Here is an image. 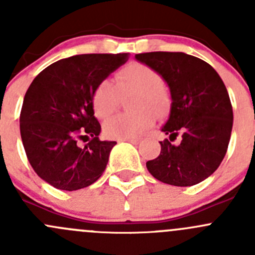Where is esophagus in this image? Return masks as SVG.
<instances>
[{
  "mask_svg": "<svg viewBox=\"0 0 255 255\" xmlns=\"http://www.w3.org/2000/svg\"><path fill=\"white\" fill-rule=\"evenodd\" d=\"M125 140V142H128V143H132V144H139L140 140L139 139H122Z\"/></svg>",
  "mask_w": 255,
  "mask_h": 255,
  "instance_id": "1",
  "label": "esophagus"
}]
</instances>
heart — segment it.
Segmentation results:
<instances>
[{
    "instance_id": "heart-1",
    "label": "heart",
    "mask_w": 255,
    "mask_h": 255,
    "mask_svg": "<svg viewBox=\"0 0 255 255\" xmlns=\"http://www.w3.org/2000/svg\"><path fill=\"white\" fill-rule=\"evenodd\" d=\"M163 79L154 69L143 63H130L121 69L111 81H101L92 96V106L99 118L111 116L120 104V95L137 92L133 99L132 115H117L104 125L106 137L112 139H137L155 123V115L165 116L170 99L163 86ZM151 108L153 110H150Z\"/></svg>"
}]
</instances>
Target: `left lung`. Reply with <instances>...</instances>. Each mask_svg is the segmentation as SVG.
<instances>
[{
  "mask_svg": "<svg viewBox=\"0 0 255 255\" xmlns=\"http://www.w3.org/2000/svg\"><path fill=\"white\" fill-rule=\"evenodd\" d=\"M154 69L170 90V115L161 127L170 140L160 142L158 158L146 161L155 179L174 186H192L212 175L227 151L233 110L227 89L206 61L185 53L135 54Z\"/></svg>",
  "mask_w": 255,
  "mask_h": 255,
  "instance_id": "8db88e82",
  "label": "left lung"
}]
</instances>
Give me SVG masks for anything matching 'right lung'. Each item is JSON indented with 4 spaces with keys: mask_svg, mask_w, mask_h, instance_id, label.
I'll list each match as a JSON object with an SVG mask.
<instances>
[{
    "mask_svg": "<svg viewBox=\"0 0 255 255\" xmlns=\"http://www.w3.org/2000/svg\"><path fill=\"white\" fill-rule=\"evenodd\" d=\"M123 54H81L40 71L25 92L20 137L30 165L55 189L74 191L100 179L116 145L100 140L92 96L97 85L128 60ZM92 137L84 148L78 139Z\"/></svg>",
    "mask_w": 255,
    "mask_h": 255,
    "instance_id": "1",
    "label": "right lung"
}]
</instances>
